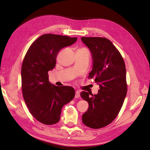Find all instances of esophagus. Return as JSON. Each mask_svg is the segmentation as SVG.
I'll return each mask as SVG.
<instances>
[{
	"label": "esophagus",
	"instance_id": "1",
	"mask_svg": "<svg viewBox=\"0 0 150 150\" xmlns=\"http://www.w3.org/2000/svg\"><path fill=\"white\" fill-rule=\"evenodd\" d=\"M80 97V94L79 91H76L75 94V98H79Z\"/></svg>",
	"mask_w": 150,
	"mask_h": 150
}]
</instances>
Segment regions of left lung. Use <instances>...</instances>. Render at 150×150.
Listing matches in <instances>:
<instances>
[{
    "label": "left lung",
    "mask_w": 150,
    "mask_h": 150,
    "mask_svg": "<svg viewBox=\"0 0 150 150\" xmlns=\"http://www.w3.org/2000/svg\"><path fill=\"white\" fill-rule=\"evenodd\" d=\"M81 40L90 49L93 59L88 79L94 78L99 85L97 94L81 93V98L89 103L82 121L91 128L99 129L112 122L123 104L128 91L126 66L121 54L109 39L83 37Z\"/></svg>",
    "instance_id": "1"
}]
</instances>
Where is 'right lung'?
Returning a JSON list of instances; mask_svg holds the SVG:
<instances>
[{
	"label": "right lung",
	"instance_id": "1",
	"mask_svg": "<svg viewBox=\"0 0 150 150\" xmlns=\"http://www.w3.org/2000/svg\"><path fill=\"white\" fill-rule=\"evenodd\" d=\"M77 38L52 34L40 35L30 45L21 68L22 91L30 114L44 125L57 123L63 106L75 96L71 86H56L49 81L48 71L56 66L62 48L74 44Z\"/></svg>",
	"mask_w": 150,
	"mask_h": 150
}]
</instances>
